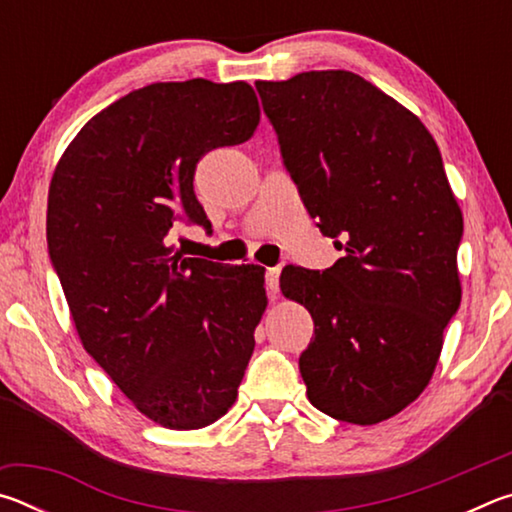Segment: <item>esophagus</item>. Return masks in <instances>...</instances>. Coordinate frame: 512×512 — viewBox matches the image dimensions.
Instances as JSON below:
<instances>
[{"label":"esophagus","instance_id":"esophagus-1","mask_svg":"<svg viewBox=\"0 0 512 512\" xmlns=\"http://www.w3.org/2000/svg\"><path fill=\"white\" fill-rule=\"evenodd\" d=\"M264 280H266V296L275 300L277 293H280V266L266 268Z\"/></svg>","mask_w":512,"mask_h":512}]
</instances>
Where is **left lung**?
I'll use <instances>...</instances> for the list:
<instances>
[{"mask_svg": "<svg viewBox=\"0 0 512 512\" xmlns=\"http://www.w3.org/2000/svg\"><path fill=\"white\" fill-rule=\"evenodd\" d=\"M300 201L343 257L284 266L280 287L314 318L300 354L309 402L377 424L429 384L461 305L463 214L431 133L343 69L255 83Z\"/></svg>", "mask_w": 512, "mask_h": 512, "instance_id": "obj_1", "label": "left lung"}]
</instances>
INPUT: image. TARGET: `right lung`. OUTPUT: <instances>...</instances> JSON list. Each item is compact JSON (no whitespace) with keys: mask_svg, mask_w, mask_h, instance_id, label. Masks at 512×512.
<instances>
[{"mask_svg":"<svg viewBox=\"0 0 512 512\" xmlns=\"http://www.w3.org/2000/svg\"><path fill=\"white\" fill-rule=\"evenodd\" d=\"M257 124L248 83H153L92 117L51 178L49 257L83 348L162 427L228 413L255 350L264 268L183 257L169 241L183 223L210 235L196 164Z\"/></svg>","mask_w":512,"mask_h":512,"instance_id":"add662e5","label":"right lung"}]
</instances>
